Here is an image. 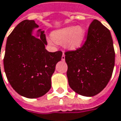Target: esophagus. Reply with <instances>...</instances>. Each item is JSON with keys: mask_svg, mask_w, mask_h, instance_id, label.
Returning a JSON list of instances; mask_svg holds the SVG:
<instances>
[{"mask_svg": "<svg viewBox=\"0 0 121 121\" xmlns=\"http://www.w3.org/2000/svg\"><path fill=\"white\" fill-rule=\"evenodd\" d=\"M61 60L62 61H64L65 60V55L63 53V55H62V57H61Z\"/></svg>", "mask_w": 121, "mask_h": 121, "instance_id": "34e87169", "label": "esophagus"}]
</instances>
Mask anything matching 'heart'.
<instances>
[{"mask_svg": "<svg viewBox=\"0 0 121 121\" xmlns=\"http://www.w3.org/2000/svg\"><path fill=\"white\" fill-rule=\"evenodd\" d=\"M86 38V30L81 26H68L54 31L52 41L58 44L64 43L69 50H76L82 47Z\"/></svg>", "mask_w": 121, "mask_h": 121, "instance_id": "obj_1", "label": "heart"}]
</instances>
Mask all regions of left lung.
Returning a JSON list of instances; mask_svg holds the SVG:
<instances>
[{
  "label": "left lung",
  "instance_id": "1",
  "mask_svg": "<svg viewBox=\"0 0 121 121\" xmlns=\"http://www.w3.org/2000/svg\"><path fill=\"white\" fill-rule=\"evenodd\" d=\"M65 61L72 89L83 96L97 95L108 84L114 67L115 52L110 31L93 20L82 47L66 52Z\"/></svg>",
  "mask_w": 121,
  "mask_h": 121
}]
</instances>
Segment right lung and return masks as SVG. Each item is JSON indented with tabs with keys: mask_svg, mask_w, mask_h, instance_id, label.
Instances as JSON below:
<instances>
[{
	"mask_svg": "<svg viewBox=\"0 0 121 121\" xmlns=\"http://www.w3.org/2000/svg\"><path fill=\"white\" fill-rule=\"evenodd\" d=\"M35 21L18 24L7 39L3 60L7 78L19 95L28 98H39L51 88V77L62 52H48L44 31Z\"/></svg>",
	"mask_w": 121,
	"mask_h": 121,
	"instance_id": "add662e5",
	"label": "right lung"
}]
</instances>
